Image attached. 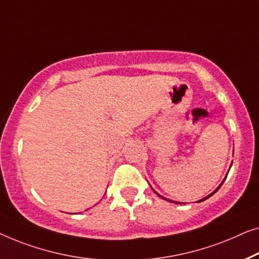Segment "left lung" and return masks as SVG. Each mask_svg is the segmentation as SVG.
<instances>
[{
	"instance_id": "left-lung-1",
	"label": "left lung",
	"mask_w": 259,
	"mask_h": 259,
	"mask_svg": "<svg viewBox=\"0 0 259 259\" xmlns=\"http://www.w3.org/2000/svg\"><path fill=\"white\" fill-rule=\"evenodd\" d=\"M231 165H232V163H231ZM231 167V166H230ZM229 170H230V169H229ZM228 174H229V171H228ZM228 174H227V176H228ZM227 176H225V178H227ZM225 178H224V180H223V182L225 181ZM223 182H222V183L220 184V185H218V188L216 189V190H214V191H212V192H211V194L209 195V196H206V197H204L203 199H199V201H198V203L199 202H203V201H205V199H207V198H209V197H211V196H212L213 194H214V192H217L218 191V189H220L221 187H222V184H223ZM155 191V190H154ZM155 194L156 195H157L158 196V197H161V198H163V199H165V201H169V202H172V203H177V202H174V201H171V199H167V198H165V197H163V196H161V195H159V194H157V192H156L155 191ZM178 204H180V203H178Z\"/></svg>"
}]
</instances>
